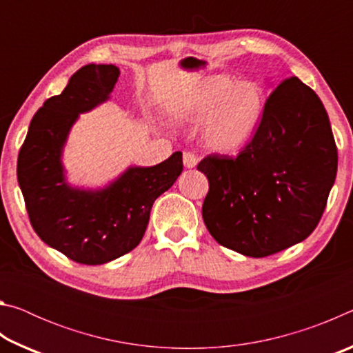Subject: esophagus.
<instances>
[{
    "instance_id": "esophagus-1",
    "label": "esophagus",
    "mask_w": 353,
    "mask_h": 353,
    "mask_svg": "<svg viewBox=\"0 0 353 353\" xmlns=\"http://www.w3.org/2000/svg\"><path fill=\"white\" fill-rule=\"evenodd\" d=\"M198 162V155H194L193 152H183V165L187 166V168H194Z\"/></svg>"
}]
</instances>
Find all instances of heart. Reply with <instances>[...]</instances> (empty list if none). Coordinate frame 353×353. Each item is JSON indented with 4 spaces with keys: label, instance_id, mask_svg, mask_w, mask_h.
<instances>
[{
    "label": "heart",
    "instance_id": "obj_1",
    "mask_svg": "<svg viewBox=\"0 0 353 353\" xmlns=\"http://www.w3.org/2000/svg\"><path fill=\"white\" fill-rule=\"evenodd\" d=\"M266 110V92L259 81L227 74L201 79L176 107L183 123H202V139L214 152L235 154L252 140Z\"/></svg>",
    "mask_w": 353,
    "mask_h": 353
}]
</instances>
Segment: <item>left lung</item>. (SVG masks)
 <instances>
[{
	"instance_id": "1",
	"label": "left lung",
	"mask_w": 353,
	"mask_h": 353,
	"mask_svg": "<svg viewBox=\"0 0 353 353\" xmlns=\"http://www.w3.org/2000/svg\"><path fill=\"white\" fill-rule=\"evenodd\" d=\"M202 218L221 246L261 259L305 240L325 210L338 151L324 104L297 77L266 101L261 124L236 157L212 154Z\"/></svg>"
}]
</instances>
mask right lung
I'll use <instances>...</instances> for the list:
<instances>
[{
  "label": "right lung",
  "instance_id": "1",
  "mask_svg": "<svg viewBox=\"0 0 353 353\" xmlns=\"http://www.w3.org/2000/svg\"><path fill=\"white\" fill-rule=\"evenodd\" d=\"M119 70L85 65L65 90L46 99L29 124L17 162L26 210L41 241L82 265H104L139 246L154 201L183 170L177 151L155 166H130L101 190L68 185L62 152L79 113L110 98Z\"/></svg>",
  "mask_w": 353,
  "mask_h": 353
}]
</instances>
